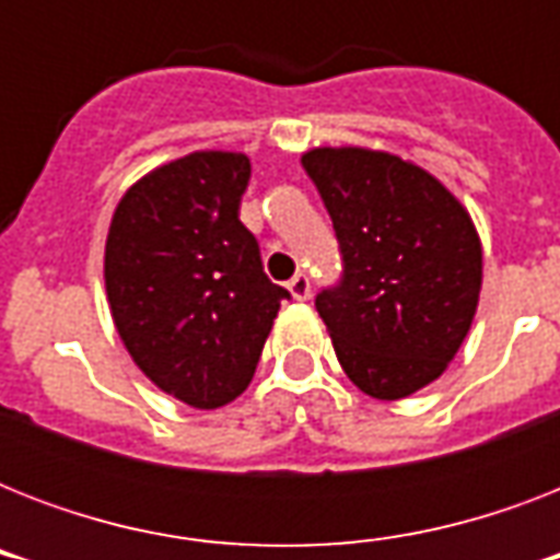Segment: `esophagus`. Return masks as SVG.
I'll list each match as a JSON object with an SVG mask.
<instances>
[{
	"mask_svg": "<svg viewBox=\"0 0 560 560\" xmlns=\"http://www.w3.org/2000/svg\"><path fill=\"white\" fill-rule=\"evenodd\" d=\"M288 290L296 302H307V299H311V279H307L305 272H299V276H293V279L288 281Z\"/></svg>",
	"mask_w": 560,
	"mask_h": 560,
	"instance_id": "34e87169",
	"label": "esophagus"
}]
</instances>
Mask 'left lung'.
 I'll return each instance as SVG.
<instances>
[{"label": "left lung", "mask_w": 560, "mask_h": 560, "mask_svg": "<svg viewBox=\"0 0 560 560\" xmlns=\"http://www.w3.org/2000/svg\"><path fill=\"white\" fill-rule=\"evenodd\" d=\"M314 179L342 253L340 288L316 311L342 372L377 400L442 377L482 290V244L468 209L409 160L372 148H311Z\"/></svg>", "instance_id": "obj_1"}]
</instances>
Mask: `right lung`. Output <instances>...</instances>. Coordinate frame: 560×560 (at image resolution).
Wrapping results in <instances>:
<instances>
[{
	"instance_id": "obj_1",
	"label": "right lung",
	"mask_w": 560,
	"mask_h": 560,
	"mask_svg": "<svg viewBox=\"0 0 560 560\" xmlns=\"http://www.w3.org/2000/svg\"><path fill=\"white\" fill-rule=\"evenodd\" d=\"M249 156L194 151L136 179L104 246L116 331L144 377L194 409L249 386L281 299L241 223Z\"/></svg>"
}]
</instances>
